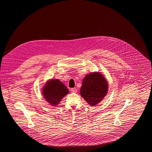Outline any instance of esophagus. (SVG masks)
Returning a JSON list of instances; mask_svg holds the SVG:
<instances>
[{"label": "esophagus", "instance_id": "esophagus-1", "mask_svg": "<svg viewBox=\"0 0 152 152\" xmlns=\"http://www.w3.org/2000/svg\"><path fill=\"white\" fill-rule=\"evenodd\" d=\"M71 91L73 93H76L77 92V89L76 88H71Z\"/></svg>", "mask_w": 152, "mask_h": 152}]
</instances>
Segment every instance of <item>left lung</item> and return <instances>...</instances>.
Returning a JSON list of instances; mask_svg holds the SVG:
<instances>
[{
  "label": "left lung",
  "mask_w": 152,
  "mask_h": 152,
  "mask_svg": "<svg viewBox=\"0 0 152 152\" xmlns=\"http://www.w3.org/2000/svg\"><path fill=\"white\" fill-rule=\"evenodd\" d=\"M108 84L104 77L99 72L91 73L83 79L80 95L91 106L99 103L107 93Z\"/></svg>",
  "instance_id": "1"
}]
</instances>
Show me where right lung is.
<instances>
[{
	"label": "right lung",
	"instance_id": "add662e5",
	"mask_svg": "<svg viewBox=\"0 0 152 152\" xmlns=\"http://www.w3.org/2000/svg\"><path fill=\"white\" fill-rule=\"evenodd\" d=\"M69 91L59 79L48 80L42 88V94L45 100L52 106H56L62 99L69 94Z\"/></svg>",
	"mask_w": 152,
	"mask_h": 152
}]
</instances>
